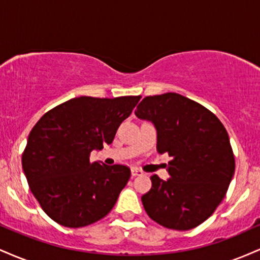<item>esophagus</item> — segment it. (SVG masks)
I'll list each match as a JSON object with an SVG mask.
<instances>
[{
	"mask_svg": "<svg viewBox=\"0 0 260 260\" xmlns=\"http://www.w3.org/2000/svg\"><path fill=\"white\" fill-rule=\"evenodd\" d=\"M131 174H132V177H136V176H142L143 171H142V170L137 169V168H132V169H131Z\"/></svg>",
	"mask_w": 260,
	"mask_h": 260,
	"instance_id": "esophagus-1",
	"label": "esophagus"
}]
</instances>
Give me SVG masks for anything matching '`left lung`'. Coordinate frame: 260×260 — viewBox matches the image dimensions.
I'll use <instances>...</instances> for the list:
<instances>
[{"instance_id": "obj_1", "label": "left lung", "mask_w": 260, "mask_h": 260, "mask_svg": "<svg viewBox=\"0 0 260 260\" xmlns=\"http://www.w3.org/2000/svg\"><path fill=\"white\" fill-rule=\"evenodd\" d=\"M136 116L156 128L159 154L168 153V181L153 175L142 197L150 219L186 231L204 222L226 196L235 174L228 131L213 112L176 92L144 98Z\"/></svg>"}]
</instances>
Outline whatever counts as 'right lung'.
<instances>
[{
    "mask_svg": "<svg viewBox=\"0 0 260 260\" xmlns=\"http://www.w3.org/2000/svg\"><path fill=\"white\" fill-rule=\"evenodd\" d=\"M140 96H79L47 111L32 127L22 155L37 201L53 221L83 228L111 211L131 177L124 165L90 162L92 150L111 144Z\"/></svg>",
    "mask_w": 260,
    "mask_h": 260,
    "instance_id": "1",
    "label": "right lung"
}]
</instances>
